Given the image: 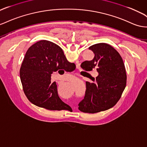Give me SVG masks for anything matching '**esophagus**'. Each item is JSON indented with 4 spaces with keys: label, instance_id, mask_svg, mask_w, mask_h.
Instances as JSON below:
<instances>
[{
    "label": "esophagus",
    "instance_id": "1",
    "mask_svg": "<svg viewBox=\"0 0 147 147\" xmlns=\"http://www.w3.org/2000/svg\"><path fill=\"white\" fill-rule=\"evenodd\" d=\"M76 78H73L72 79V80L73 81H75V80H76Z\"/></svg>",
    "mask_w": 147,
    "mask_h": 147
}]
</instances>
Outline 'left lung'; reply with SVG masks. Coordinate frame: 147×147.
Segmentation results:
<instances>
[{
	"mask_svg": "<svg viewBox=\"0 0 147 147\" xmlns=\"http://www.w3.org/2000/svg\"><path fill=\"white\" fill-rule=\"evenodd\" d=\"M89 49L94 54L93 59L82 62L80 66L87 72L96 70L98 76L94 83L86 82L85 96L78 104V109L93 114L116 105L126 86L127 75L122 58L113 47L98 43Z\"/></svg>",
	"mask_w": 147,
	"mask_h": 147,
	"instance_id": "1",
	"label": "left lung"
}]
</instances>
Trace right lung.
<instances>
[{"label":"right lung","instance_id":"obj_1","mask_svg":"<svg viewBox=\"0 0 147 147\" xmlns=\"http://www.w3.org/2000/svg\"><path fill=\"white\" fill-rule=\"evenodd\" d=\"M74 65L75 69V64L67 60L57 45L46 40L34 43L27 50L20 70L23 89L28 100L48 110H65L69 106L59 97L56 83H51V77L59 70L72 72Z\"/></svg>","mask_w":147,"mask_h":147}]
</instances>
